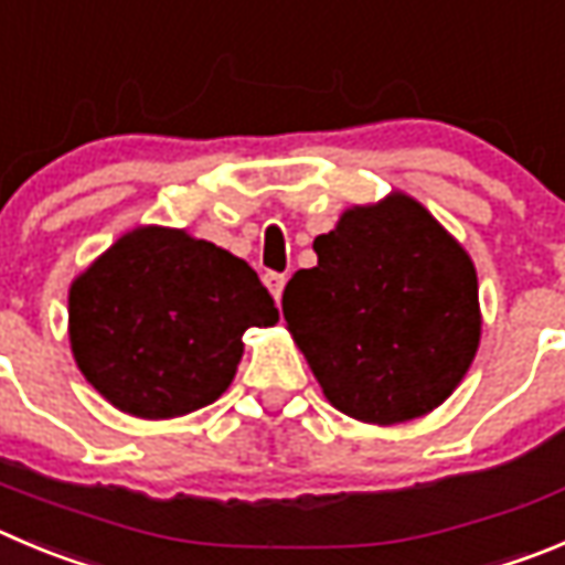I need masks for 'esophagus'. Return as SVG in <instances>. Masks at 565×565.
<instances>
[{"label": "esophagus", "instance_id": "obj_1", "mask_svg": "<svg viewBox=\"0 0 565 565\" xmlns=\"http://www.w3.org/2000/svg\"><path fill=\"white\" fill-rule=\"evenodd\" d=\"M265 287L270 289V295L276 298V303H278V300H281V295H284V287H287V276H284V273H267Z\"/></svg>", "mask_w": 565, "mask_h": 565}]
</instances>
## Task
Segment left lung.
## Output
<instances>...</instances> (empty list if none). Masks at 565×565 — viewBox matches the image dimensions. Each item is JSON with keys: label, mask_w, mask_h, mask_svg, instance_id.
I'll list each match as a JSON object with an SVG mask.
<instances>
[{"label": "left lung", "mask_w": 565, "mask_h": 565, "mask_svg": "<svg viewBox=\"0 0 565 565\" xmlns=\"http://www.w3.org/2000/svg\"><path fill=\"white\" fill-rule=\"evenodd\" d=\"M281 309L323 395L365 424H404L455 393L479 348L473 262L404 192L342 211Z\"/></svg>", "instance_id": "left-lung-1"}]
</instances>
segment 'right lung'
<instances>
[{
    "instance_id": "1",
    "label": "right lung",
    "mask_w": 565,
    "mask_h": 565,
    "mask_svg": "<svg viewBox=\"0 0 565 565\" xmlns=\"http://www.w3.org/2000/svg\"><path fill=\"white\" fill-rule=\"evenodd\" d=\"M278 309L256 270L181 228L141 225L68 289V342L83 376L136 418H178L217 402L250 326Z\"/></svg>"
}]
</instances>
